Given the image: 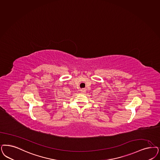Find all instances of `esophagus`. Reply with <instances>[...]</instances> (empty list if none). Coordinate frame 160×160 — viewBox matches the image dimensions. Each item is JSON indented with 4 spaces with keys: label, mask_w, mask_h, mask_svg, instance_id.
Listing matches in <instances>:
<instances>
[{
    "label": "esophagus",
    "mask_w": 160,
    "mask_h": 160,
    "mask_svg": "<svg viewBox=\"0 0 160 160\" xmlns=\"http://www.w3.org/2000/svg\"><path fill=\"white\" fill-rule=\"evenodd\" d=\"M80 91H81V92H82V93H84L86 92V90L85 88H82V90H81Z\"/></svg>",
    "instance_id": "1"
}]
</instances>
